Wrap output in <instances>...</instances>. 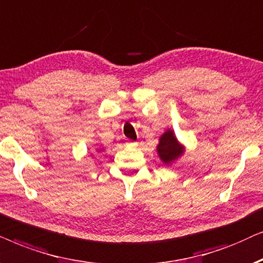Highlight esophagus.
<instances>
[{
  "label": "esophagus",
  "instance_id": "esophagus-1",
  "mask_svg": "<svg viewBox=\"0 0 263 263\" xmlns=\"http://www.w3.org/2000/svg\"><path fill=\"white\" fill-rule=\"evenodd\" d=\"M137 145H138L137 142H134V141L126 142V146H131V148H134V146H137Z\"/></svg>",
  "mask_w": 263,
  "mask_h": 263
}]
</instances>
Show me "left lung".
Here are the masks:
<instances>
[{"label": "left lung", "mask_w": 263, "mask_h": 263, "mask_svg": "<svg viewBox=\"0 0 263 263\" xmlns=\"http://www.w3.org/2000/svg\"><path fill=\"white\" fill-rule=\"evenodd\" d=\"M157 153L161 157V160L164 163H171L173 160H176L178 156L181 155L183 148L179 145L177 138L174 137L173 132L168 129L167 132L161 136L160 144L157 145Z\"/></svg>", "instance_id": "left-lung-1"}]
</instances>
